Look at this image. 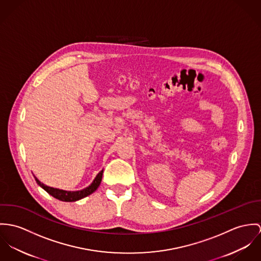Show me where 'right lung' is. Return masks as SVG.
Masks as SVG:
<instances>
[{
  "label": "right lung",
  "mask_w": 261,
  "mask_h": 261,
  "mask_svg": "<svg viewBox=\"0 0 261 261\" xmlns=\"http://www.w3.org/2000/svg\"><path fill=\"white\" fill-rule=\"evenodd\" d=\"M102 175H103V170L97 174V176L95 177L93 182L88 187L82 189V190H78V191H67V190H63V189L50 187V186H47L44 183H42L36 176H34V177H35V180L38 183V185L40 187H42L50 195L55 197L56 199H59L61 201H65V202H73V201L80 200L84 197H87L88 195L95 192L102 181Z\"/></svg>",
  "instance_id": "right-lung-1"
}]
</instances>
